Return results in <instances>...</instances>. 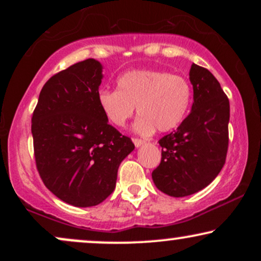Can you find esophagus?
<instances>
[{"label":"esophagus","instance_id":"34e87169","mask_svg":"<svg viewBox=\"0 0 261 261\" xmlns=\"http://www.w3.org/2000/svg\"><path fill=\"white\" fill-rule=\"evenodd\" d=\"M133 141H134V143H135V146H136V147H140V146H142L143 143H145V141L141 140V139H134Z\"/></svg>","mask_w":261,"mask_h":261}]
</instances>
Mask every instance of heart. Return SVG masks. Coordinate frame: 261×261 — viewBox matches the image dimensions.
Returning <instances> with one entry per match:
<instances>
[{"label": "heart", "instance_id": "heart-1", "mask_svg": "<svg viewBox=\"0 0 261 261\" xmlns=\"http://www.w3.org/2000/svg\"><path fill=\"white\" fill-rule=\"evenodd\" d=\"M118 91L104 89L98 94L101 112L114 126L122 127L135 114V128L141 135L174 130L187 118L191 104V86L187 79L164 71L139 70L118 81Z\"/></svg>", "mask_w": 261, "mask_h": 261}]
</instances>
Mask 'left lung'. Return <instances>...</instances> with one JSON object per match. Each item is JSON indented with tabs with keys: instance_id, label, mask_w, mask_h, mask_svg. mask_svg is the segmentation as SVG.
Wrapping results in <instances>:
<instances>
[{
	"instance_id": "obj_1",
	"label": "left lung",
	"mask_w": 261,
	"mask_h": 261,
	"mask_svg": "<svg viewBox=\"0 0 261 261\" xmlns=\"http://www.w3.org/2000/svg\"><path fill=\"white\" fill-rule=\"evenodd\" d=\"M191 112L175 131L158 141L160 166L152 172L155 187L182 197L206 188L223 168L228 151L229 100L207 68L191 65Z\"/></svg>"
}]
</instances>
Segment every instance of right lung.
<instances>
[{"mask_svg": "<svg viewBox=\"0 0 261 261\" xmlns=\"http://www.w3.org/2000/svg\"><path fill=\"white\" fill-rule=\"evenodd\" d=\"M101 77L94 59L60 71L44 85L32 116L39 175L54 195L77 207L113 193L119 166L135 148L101 112Z\"/></svg>", "mask_w": 261, "mask_h": 261, "instance_id": "1", "label": "right lung"}]
</instances>
